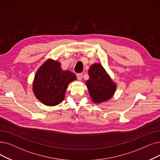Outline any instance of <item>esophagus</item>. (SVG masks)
I'll return each instance as SVG.
<instances>
[{"instance_id": "obj_1", "label": "esophagus", "mask_w": 160, "mask_h": 160, "mask_svg": "<svg viewBox=\"0 0 160 160\" xmlns=\"http://www.w3.org/2000/svg\"><path fill=\"white\" fill-rule=\"evenodd\" d=\"M76 76H77V78L78 80H81L82 78V76H83V74L82 73H78L76 74Z\"/></svg>"}]
</instances>
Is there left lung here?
I'll return each instance as SVG.
<instances>
[{"label": "left lung", "mask_w": 160, "mask_h": 160, "mask_svg": "<svg viewBox=\"0 0 160 160\" xmlns=\"http://www.w3.org/2000/svg\"><path fill=\"white\" fill-rule=\"evenodd\" d=\"M88 74L89 78L86 84L92 101L101 103L110 99L116 91V86L102 66L99 63L92 65L89 69Z\"/></svg>", "instance_id": "8db88e82"}]
</instances>
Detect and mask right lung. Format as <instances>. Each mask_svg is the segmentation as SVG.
I'll list each match as a JSON object with an SVG mask.
<instances>
[{"label":"right lung","instance_id":"add662e5","mask_svg":"<svg viewBox=\"0 0 160 160\" xmlns=\"http://www.w3.org/2000/svg\"><path fill=\"white\" fill-rule=\"evenodd\" d=\"M76 79L74 73L62 71L61 63L49 59L36 72L33 92L37 98L48 106H55L63 101L68 84Z\"/></svg>","mask_w":160,"mask_h":160}]
</instances>
